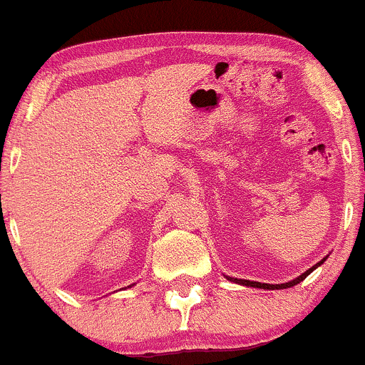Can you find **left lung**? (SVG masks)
<instances>
[{
    "mask_svg": "<svg viewBox=\"0 0 365 365\" xmlns=\"http://www.w3.org/2000/svg\"><path fill=\"white\" fill-rule=\"evenodd\" d=\"M323 262H325V258H323L322 262H318L317 265H313L311 267L309 270H306V272L304 274H300L299 277H295V279H292V281H288V283H281V284H267V283H258V281H250V279H237V277H228V279L230 281H234V283H239V284H244V287H253V288H264V290H283V288H292V287H295V284H299L300 281H304L306 279L307 276H309L311 272H313L314 269H317V267H320Z\"/></svg>",
    "mask_w": 365,
    "mask_h": 365,
    "instance_id": "obj_1",
    "label": "left lung"
}]
</instances>
